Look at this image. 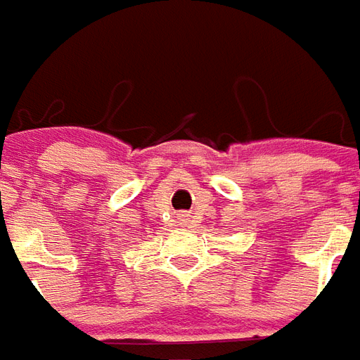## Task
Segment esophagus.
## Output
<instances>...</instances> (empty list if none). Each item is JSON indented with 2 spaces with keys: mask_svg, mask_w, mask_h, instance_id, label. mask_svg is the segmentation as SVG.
<instances>
[{
  "mask_svg": "<svg viewBox=\"0 0 360 360\" xmlns=\"http://www.w3.org/2000/svg\"><path fill=\"white\" fill-rule=\"evenodd\" d=\"M185 221H187V219H185Z\"/></svg>",
  "mask_w": 360,
  "mask_h": 360,
  "instance_id": "34e87169",
  "label": "esophagus"
}]
</instances>
